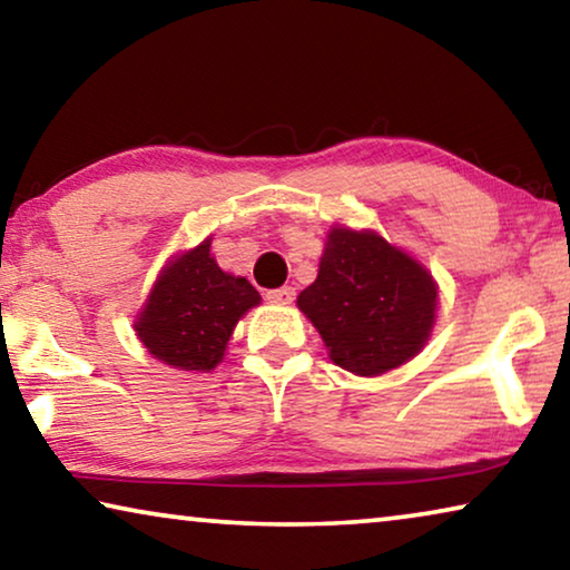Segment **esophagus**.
<instances>
[{
	"label": "esophagus",
	"instance_id": "1",
	"mask_svg": "<svg viewBox=\"0 0 570 570\" xmlns=\"http://www.w3.org/2000/svg\"><path fill=\"white\" fill-rule=\"evenodd\" d=\"M266 296H268V302H274V304H292L296 292L292 286H282V288H274V292H268Z\"/></svg>",
	"mask_w": 570,
	"mask_h": 570
}]
</instances>
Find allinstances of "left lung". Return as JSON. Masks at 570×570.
<instances>
[{
	"mask_svg": "<svg viewBox=\"0 0 570 570\" xmlns=\"http://www.w3.org/2000/svg\"><path fill=\"white\" fill-rule=\"evenodd\" d=\"M296 304L340 368L381 376L414 358L430 340L438 286L422 263L379 233L333 227L320 274Z\"/></svg>",
	"mask_w": 570,
	"mask_h": 570,
	"instance_id": "left-lung-1",
	"label": "left lung"
}]
</instances>
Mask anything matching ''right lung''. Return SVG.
<instances>
[{
    "label": "right lung",
    "instance_id": "1",
    "mask_svg": "<svg viewBox=\"0 0 570 570\" xmlns=\"http://www.w3.org/2000/svg\"><path fill=\"white\" fill-rule=\"evenodd\" d=\"M212 240L176 256L160 271L135 333L166 366L207 373L223 361L237 320L261 304L248 278L225 274L209 253Z\"/></svg>",
    "mask_w": 570,
    "mask_h": 570
}]
</instances>
